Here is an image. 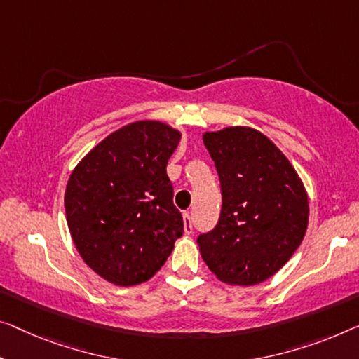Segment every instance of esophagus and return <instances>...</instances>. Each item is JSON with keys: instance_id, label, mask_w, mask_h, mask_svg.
Instances as JSON below:
<instances>
[{"instance_id": "obj_1", "label": "esophagus", "mask_w": 359, "mask_h": 359, "mask_svg": "<svg viewBox=\"0 0 359 359\" xmlns=\"http://www.w3.org/2000/svg\"><path fill=\"white\" fill-rule=\"evenodd\" d=\"M184 224H185V233L194 232V222H191V214L189 211L184 212Z\"/></svg>"}]
</instances>
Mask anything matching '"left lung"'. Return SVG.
<instances>
[{"mask_svg":"<svg viewBox=\"0 0 359 359\" xmlns=\"http://www.w3.org/2000/svg\"><path fill=\"white\" fill-rule=\"evenodd\" d=\"M203 142L221 180L217 226L198 235L201 258L219 280L256 285L292 258L306 233L302 179L264 133L251 127L206 132Z\"/></svg>","mask_w":359,"mask_h":359,"instance_id":"obj_1","label":"left lung"}]
</instances>
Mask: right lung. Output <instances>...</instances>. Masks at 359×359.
Returning a JSON list of instances; mask_svg holds the SVG:
<instances>
[{
	"mask_svg": "<svg viewBox=\"0 0 359 359\" xmlns=\"http://www.w3.org/2000/svg\"><path fill=\"white\" fill-rule=\"evenodd\" d=\"M180 137L164 122H132L101 140L67 180L64 206L74 245L114 285L151 279L184 233L165 172Z\"/></svg>",
	"mask_w": 359,
	"mask_h": 359,
	"instance_id": "1",
	"label": "right lung"
}]
</instances>
